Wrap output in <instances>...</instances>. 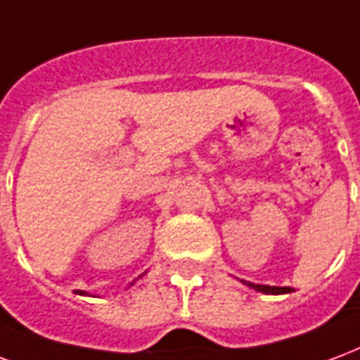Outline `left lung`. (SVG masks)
Returning a JSON list of instances; mask_svg holds the SVG:
<instances>
[{
  "label": "left lung",
  "mask_w": 360,
  "mask_h": 360,
  "mask_svg": "<svg viewBox=\"0 0 360 360\" xmlns=\"http://www.w3.org/2000/svg\"><path fill=\"white\" fill-rule=\"evenodd\" d=\"M251 288H255L257 291H264V293H284V291H290L291 288H276V285H255V284H249Z\"/></svg>",
  "instance_id": "obj_1"
}]
</instances>
